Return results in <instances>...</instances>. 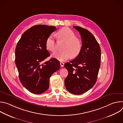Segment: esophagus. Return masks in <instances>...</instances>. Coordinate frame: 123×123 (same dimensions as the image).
Wrapping results in <instances>:
<instances>
[{
  "instance_id": "34e87169",
  "label": "esophagus",
  "mask_w": 123,
  "mask_h": 123,
  "mask_svg": "<svg viewBox=\"0 0 123 123\" xmlns=\"http://www.w3.org/2000/svg\"><path fill=\"white\" fill-rule=\"evenodd\" d=\"M60 65H61V67H63L64 66V63L63 62H60Z\"/></svg>"
}]
</instances>
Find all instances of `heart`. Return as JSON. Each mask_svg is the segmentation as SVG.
I'll use <instances>...</instances> for the list:
<instances>
[{
    "instance_id": "b5f03b06",
    "label": "heart",
    "mask_w": 123,
    "mask_h": 123,
    "mask_svg": "<svg viewBox=\"0 0 123 123\" xmlns=\"http://www.w3.org/2000/svg\"><path fill=\"white\" fill-rule=\"evenodd\" d=\"M57 36L61 39L67 41L62 51H59L54 55V56L60 61H64L71 58L77 57L80 54L82 49L81 40L76 37L74 32L68 27H63L60 29ZM46 46L49 50L55 52L57 49L55 37L52 34L48 36L46 40Z\"/></svg>"
}]
</instances>
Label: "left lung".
Returning <instances> with one entry per match:
<instances>
[{
	"mask_svg": "<svg viewBox=\"0 0 123 123\" xmlns=\"http://www.w3.org/2000/svg\"><path fill=\"white\" fill-rule=\"evenodd\" d=\"M81 37L82 46L79 55L65 64L68 75L65 79L66 89L71 93L81 94L95 85L101 62V49L93 34L80 27L74 26Z\"/></svg>",
	"mask_w": 123,
	"mask_h": 123,
	"instance_id": "1",
	"label": "left lung"
}]
</instances>
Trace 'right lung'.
<instances>
[{
	"label": "right lung",
	"mask_w": 123,
	"mask_h": 123,
	"mask_svg": "<svg viewBox=\"0 0 123 123\" xmlns=\"http://www.w3.org/2000/svg\"><path fill=\"white\" fill-rule=\"evenodd\" d=\"M56 30L55 26L38 25L26 31L17 43L15 62L22 85L29 92L40 94L49 87V79L60 68L59 61L52 58L42 62L50 55L46 46L49 36Z\"/></svg>",
	"instance_id": "1"
}]
</instances>
